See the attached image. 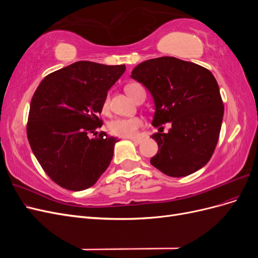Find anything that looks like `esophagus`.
Returning <instances> with one entry per match:
<instances>
[{
	"mask_svg": "<svg viewBox=\"0 0 258 258\" xmlns=\"http://www.w3.org/2000/svg\"><path fill=\"white\" fill-rule=\"evenodd\" d=\"M132 142L134 143H136V144H140V143H142V139H138V138H132V139H130Z\"/></svg>",
	"mask_w": 258,
	"mask_h": 258,
	"instance_id": "esophagus-1",
	"label": "esophagus"
}]
</instances>
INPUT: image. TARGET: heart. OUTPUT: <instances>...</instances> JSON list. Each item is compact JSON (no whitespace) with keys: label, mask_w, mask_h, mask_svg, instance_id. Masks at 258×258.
<instances>
[{"label":"heart","mask_w":258,"mask_h":258,"mask_svg":"<svg viewBox=\"0 0 258 258\" xmlns=\"http://www.w3.org/2000/svg\"><path fill=\"white\" fill-rule=\"evenodd\" d=\"M128 95L135 101L142 92H145L143 87L140 84L131 83L126 87ZM108 108V99H105L103 103V111ZM143 126V119L141 117H119L115 118L108 123V130L112 135L118 136L122 138H132L136 137L139 132V129Z\"/></svg>","instance_id":"obj_1"}]
</instances>
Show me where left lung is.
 <instances>
[{
	"label": "left lung",
	"mask_w": 258,
	"mask_h": 258,
	"mask_svg": "<svg viewBox=\"0 0 258 258\" xmlns=\"http://www.w3.org/2000/svg\"><path fill=\"white\" fill-rule=\"evenodd\" d=\"M131 77L153 97V126L163 129L161 124H171L167 134L159 131L152 136L158 144L152 165L172 177L205 167L214 153L224 116L213 74L194 62L160 57L138 64Z\"/></svg>",
	"instance_id": "8db88e82"
}]
</instances>
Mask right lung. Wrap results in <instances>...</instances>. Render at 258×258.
<instances>
[{
    "label": "right lung",
    "instance_id": "1",
    "mask_svg": "<svg viewBox=\"0 0 258 258\" xmlns=\"http://www.w3.org/2000/svg\"><path fill=\"white\" fill-rule=\"evenodd\" d=\"M126 67L77 61L47 75L30 104L29 143L37 161L54 183L80 191L98 181L110 166L119 141L101 132L99 118L107 91Z\"/></svg>",
    "mask_w": 258,
    "mask_h": 258
}]
</instances>
